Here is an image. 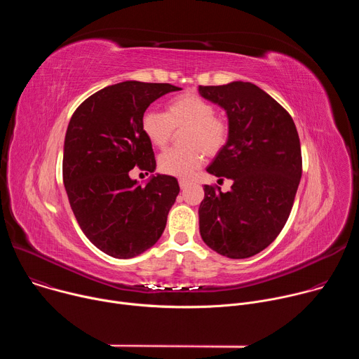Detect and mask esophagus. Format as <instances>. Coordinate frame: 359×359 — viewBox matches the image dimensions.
Returning a JSON list of instances; mask_svg holds the SVG:
<instances>
[{"instance_id": "obj_1", "label": "esophagus", "mask_w": 359, "mask_h": 359, "mask_svg": "<svg viewBox=\"0 0 359 359\" xmlns=\"http://www.w3.org/2000/svg\"><path fill=\"white\" fill-rule=\"evenodd\" d=\"M179 184H180V189H182V190H184L186 187H189V186H190V180L180 179V180H179Z\"/></svg>"}]
</instances>
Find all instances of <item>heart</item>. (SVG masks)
<instances>
[{
    "label": "heart",
    "mask_w": 359,
    "mask_h": 359,
    "mask_svg": "<svg viewBox=\"0 0 359 359\" xmlns=\"http://www.w3.org/2000/svg\"><path fill=\"white\" fill-rule=\"evenodd\" d=\"M215 107L201 96L187 92L170 99L165 114L146 111L140 121L144 137L155 147H165L173 129H183L184 147L163 151L159 158L162 173L176 177L190 176L204 156H216L224 149L230 136L229 122L215 115Z\"/></svg>",
    "instance_id": "b5f03b06"
}]
</instances>
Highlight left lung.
<instances>
[{"mask_svg": "<svg viewBox=\"0 0 359 359\" xmlns=\"http://www.w3.org/2000/svg\"><path fill=\"white\" fill-rule=\"evenodd\" d=\"M198 93L226 111L230 126L206 170L233 180L226 193L204 184L200 236L229 259H248L276 240L292 209L302 173L298 132L278 102L251 82L198 86Z\"/></svg>", "mask_w": 359, "mask_h": 359, "instance_id": "8db88e82", "label": "left lung"}]
</instances>
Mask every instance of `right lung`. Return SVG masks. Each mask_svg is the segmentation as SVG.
Returning a JSON list of instances; mask_svg holds the SVG:
<instances>
[{
  "instance_id": "1",
  "label": "right lung",
  "mask_w": 359,
  "mask_h": 359,
  "mask_svg": "<svg viewBox=\"0 0 359 359\" xmlns=\"http://www.w3.org/2000/svg\"><path fill=\"white\" fill-rule=\"evenodd\" d=\"M170 83L125 81L97 90L74 112L64 142L62 175L76 222L100 251L132 259L161 238L180 191L176 177L151 175L144 186L130 179L139 166L156 169L140 121Z\"/></svg>"
}]
</instances>
